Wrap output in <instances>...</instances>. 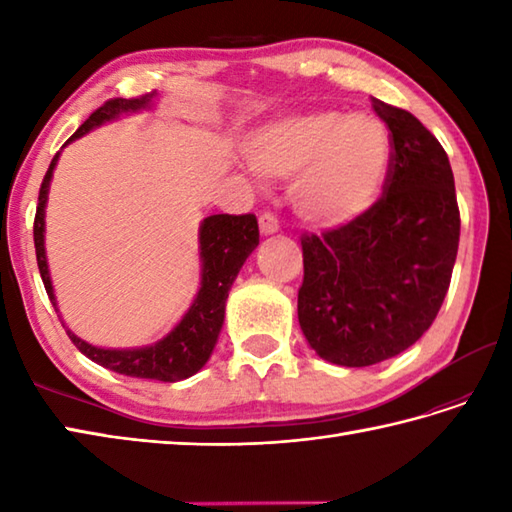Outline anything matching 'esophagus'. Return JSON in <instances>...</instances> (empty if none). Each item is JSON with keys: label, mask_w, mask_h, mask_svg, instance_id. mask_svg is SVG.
<instances>
[{"label": "esophagus", "mask_w": 512, "mask_h": 512, "mask_svg": "<svg viewBox=\"0 0 512 512\" xmlns=\"http://www.w3.org/2000/svg\"><path fill=\"white\" fill-rule=\"evenodd\" d=\"M259 231H262V235H275L279 231V220L273 213L259 215Z\"/></svg>", "instance_id": "34e87169"}]
</instances>
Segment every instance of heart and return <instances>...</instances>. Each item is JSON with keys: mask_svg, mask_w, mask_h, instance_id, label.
Here are the masks:
<instances>
[{"mask_svg": "<svg viewBox=\"0 0 512 512\" xmlns=\"http://www.w3.org/2000/svg\"><path fill=\"white\" fill-rule=\"evenodd\" d=\"M250 167L292 180L290 202L308 224L336 228L372 209L391 169V138L372 114L334 110L279 118L248 138Z\"/></svg>", "mask_w": 512, "mask_h": 512, "instance_id": "1", "label": "heart"}]
</instances>
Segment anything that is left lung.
<instances>
[{"label":"left lung","mask_w":512,"mask_h":512,"mask_svg":"<svg viewBox=\"0 0 512 512\" xmlns=\"http://www.w3.org/2000/svg\"><path fill=\"white\" fill-rule=\"evenodd\" d=\"M372 107L391 132L385 195L354 222L301 237V332L343 367L387 361L431 328L460 242L447 151L413 114L378 99Z\"/></svg>","instance_id":"left-lung-1"}]
</instances>
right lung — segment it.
<instances>
[{
    "instance_id": "add662e5",
    "label": "right lung",
    "mask_w": 512,
    "mask_h": 512,
    "mask_svg": "<svg viewBox=\"0 0 512 512\" xmlns=\"http://www.w3.org/2000/svg\"><path fill=\"white\" fill-rule=\"evenodd\" d=\"M156 92L138 96V99H112L103 107H99L88 121H85L72 140L90 134L92 129L105 123L118 121L121 116H129L143 110H151L156 101ZM59 156L52 158L46 178L39 189V204L35 215V250L39 273L46 286L48 297L54 310L59 312L57 297H54L48 257H46V204L50 193V182L54 167H57ZM198 250H200V288L195 295L191 308L184 312V317L176 323L169 334L162 336L160 341L143 345V347H99L81 336H76L72 330L65 328L72 343L79 347V352L85 354L96 365L112 369L116 374L134 376V378H151L162 380V383H178V380L198 374L200 369L209 361L217 336L224 325V310L228 290L239 270H242L248 255L253 253L259 244V228L255 215H209L200 222L198 231ZM61 314V312H59ZM63 323V321H61Z\"/></svg>"
}]
</instances>
